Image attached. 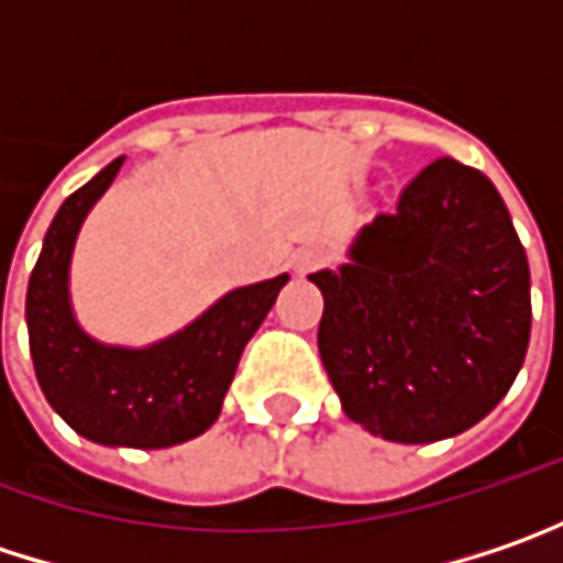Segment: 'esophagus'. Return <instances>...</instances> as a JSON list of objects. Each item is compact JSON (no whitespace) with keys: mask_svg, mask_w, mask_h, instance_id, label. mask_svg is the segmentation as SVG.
<instances>
[{"mask_svg":"<svg viewBox=\"0 0 563 563\" xmlns=\"http://www.w3.org/2000/svg\"><path fill=\"white\" fill-rule=\"evenodd\" d=\"M324 261H328V251L324 249H302L292 254V271H296L299 277H306V274L318 271Z\"/></svg>","mask_w":563,"mask_h":563,"instance_id":"1","label":"esophagus"}]
</instances>
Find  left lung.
I'll return each mask as SVG.
<instances>
[{"label":"left lung","mask_w":563,"mask_h":563,"mask_svg":"<svg viewBox=\"0 0 563 563\" xmlns=\"http://www.w3.org/2000/svg\"><path fill=\"white\" fill-rule=\"evenodd\" d=\"M309 280L324 296V373L373 437H459L522 369L529 261L497 187L455 158L430 162L391 213L356 232L341 267Z\"/></svg>","instance_id":"8db88e82"}]
</instances>
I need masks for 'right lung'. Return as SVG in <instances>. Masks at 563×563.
Listing matches in <instances>:
<instances>
[{
	"mask_svg": "<svg viewBox=\"0 0 563 563\" xmlns=\"http://www.w3.org/2000/svg\"><path fill=\"white\" fill-rule=\"evenodd\" d=\"M123 155L56 210L27 283V341L51 408L98 446L168 449L207 433L222 411L242 350L274 309L289 274L219 296L181 331L120 347L91 338L69 296L85 216L114 184Z\"/></svg>",
	"mask_w": 563,
	"mask_h": 563,
	"instance_id": "1",
	"label": "right lung"
}]
</instances>
